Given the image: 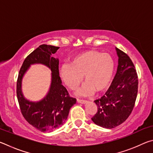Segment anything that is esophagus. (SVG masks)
Masks as SVG:
<instances>
[{
  "label": "esophagus",
  "mask_w": 153,
  "mask_h": 153,
  "mask_svg": "<svg viewBox=\"0 0 153 153\" xmlns=\"http://www.w3.org/2000/svg\"><path fill=\"white\" fill-rule=\"evenodd\" d=\"M77 102L79 103H82V104H86V103L88 102L86 100H82V99H77Z\"/></svg>",
  "instance_id": "esophagus-1"
}]
</instances>
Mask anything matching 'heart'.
<instances>
[{
    "label": "heart",
    "mask_w": 153,
    "mask_h": 153,
    "mask_svg": "<svg viewBox=\"0 0 153 153\" xmlns=\"http://www.w3.org/2000/svg\"><path fill=\"white\" fill-rule=\"evenodd\" d=\"M115 70V61L109 54L88 51L73 58L70 64L62 65L59 74L65 84L76 89L82 82H86L77 93L89 95L95 90L102 91L109 84Z\"/></svg>",
    "instance_id": "obj_1"
}]
</instances>
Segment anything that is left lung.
I'll use <instances>...</instances> for the list:
<instances>
[{
	"label": "left lung",
	"mask_w": 153,
	"mask_h": 153,
	"mask_svg": "<svg viewBox=\"0 0 153 153\" xmlns=\"http://www.w3.org/2000/svg\"><path fill=\"white\" fill-rule=\"evenodd\" d=\"M118 56L117 72L104 96L94 100L97 113L92 117L96 125L111 129L123 123L130 115L138 93V79L128 55L115 47Z\"/></svg>",
	"instance_id": "obj_1"
}]
</instances>
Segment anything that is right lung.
<instances>
[{
    "mask_svg": "<svg viewBox=\"0 0 153 153\" xmlns=\"http://www.w3.org/2000/svg\"><path fill=\"white\" fill-rule=\"evenodd\" d=\"M59 47L42 45L28 55L21 67L17 82V97L23 116L30 125L41 131H51L63 125L76 99L69 97L59 77L58 58L53 56ZM42 64L51 71L48 94L39 102H30L22 92V79L30 66Z\"/></svg>",
    "mask_w": 153,
    "mask_h": 153,
    "instance_id": "1",
    "label": "right lung"
}]
</instances>
